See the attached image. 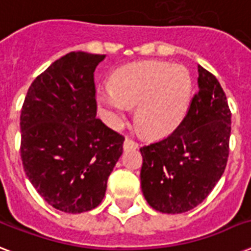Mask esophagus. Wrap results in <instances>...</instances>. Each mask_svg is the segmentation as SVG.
Here are the masks:
<instances>
[{
  "instance_id": "esophagus-1",
  "label": "esophagus",
  "mask_w": 251,
  "mask_h": 251,
  "mask_svg": "<svg viewBox=\"0 0 251 251\" xmlns=\"http://www.w3.org/2000/svg\"><path fill=\"white\" fill-rule=\"evenodd\" d=\"M133 149H138V143L137 142H134L133 139H130V138H126L125 142H124V150H133Z\"/></svg>"
}]
</instances>
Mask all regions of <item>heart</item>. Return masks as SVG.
Here are the masks:
<instances>
[{
	"instance_id": "obj_1",
	"label": "heart",
	"mask_w": 251,
	"mask_h": 251,
	"mask_svg": "<svg viewBox=\"0 0 251 251\" xmlns=\"http://www.w3.org/2000/svg\"><path fill=\"white\" fill-rule=\"evenodd\" d=\"M191 94L193 79L185 66L145 61L118 70L113 84L99 87L96 99L112 124H120L130 106H137L139 129L149 137L161 138L181 125Z\"/></svg>"
}]
</instances>
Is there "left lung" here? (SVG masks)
Masks as SVG:
<instances>
[{
  "mask_svg": "<svg viewBox=\"0 0 251 251\" xmlns=\"http://www.w3.org/2000/svg\"><path fill=\"white\" fill-rule=\"evenodd\" d=\"M198 94L181 125L141 149L142 191L163 214H182L207 198L229 155L230 110L222 86L198 66Z\"/></svg>",
  "mask_w": 251,
  "mask_h": 251,
  "instance_id": "8db88e82",
  "label": "left lung"
}]
</instances>
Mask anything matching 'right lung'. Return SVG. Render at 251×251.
I'll use <instances>...</instances> for the list:
<instances>
[{"mask_svg":"<svg viewBox=\"0 0 251 251\" xmlns=\"http://www.w3.org/2000/svg\"><path fill=\"white\" fill-rule=\"evenodd\" d=\"M105 56L70 52L29 86L21 113V156L29 182L56 210L98 207L125 138L96 118L95 69Z\"/></svg>","mask_w":251,"mask_h":251,"instance_id":"1","label":"right lung"}]
</instances>
